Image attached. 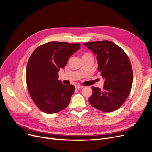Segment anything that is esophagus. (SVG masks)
<instances>
[{
    "label": "esophagus",
    "instance_id": "obj_1",
    "mask_svg": "<svg viewBox=\"0 0 152 152\" xmlns=\"http://www.w3.org/2000/svg\"><path fill=\"white\" fill-rule=\"evenodd\" d=\"M83 86H79V85H77V86H75V88L76 89H82L83 88Z\"/></svg>",
    "mask_w": 152,
    "mask_h": 152
}]
</instances>
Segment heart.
<instances>
[{
    "label": "heart",
    "mask_w": 152,
    "mask_h": 152,
    "mask_svg": "<svg viewBox=\"0 0 152 152\" xmlns=\"http://www.w3.org/2000/svg\"><path fill=\"white\" fill-rule=\"evenodd\" d=\"M87 56H91V55L89 53H84L82 54V58H83L84 57H87Z\"/></svg>",
    "instance_id": "1"
}]
</instances>
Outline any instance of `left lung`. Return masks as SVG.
Here are the masks:
<instances>
[{
    "mask_svg": "<svg viewBox=\"0 0 152 152\" xmlns=\"http://www.w3.org/2000/svg\"><path fill=\"white\" fill-rule=\"evenodd\" d=\"M97 58L98 70L104 79L103 89L92 87L89 98L95 108L112 112L120 108L127 98L132 84V69L126 53L108 40L84 44Z\"/></svg>",
    "mask_w": 152,
    "mask_h": 152,
    "instance_id": "1",
    "label": "left lung"
}]
</instances>
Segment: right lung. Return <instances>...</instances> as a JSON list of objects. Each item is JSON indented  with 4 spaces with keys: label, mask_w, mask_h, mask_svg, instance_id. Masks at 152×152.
Returning <instances> with one entry per match:
<instances>
[{
    "label": "right lung",
    "mask_w": 152,
    "mask_h": 152,
    "mask_svg": "<svg viewBox=\"0 0 152 152\" xmlns=\"http://www.w3.org/2000/svg\"><path fill=\"white\" fill-rule=\"evenodd\" d=\"M80 46L79 43L54 41L40 45L31 54L26 66L27 87L42 112L52 114L68 107L75 87L62 84L58 73Z\"/></svg>",
    "instance_id": "1"
}]
</instances>
